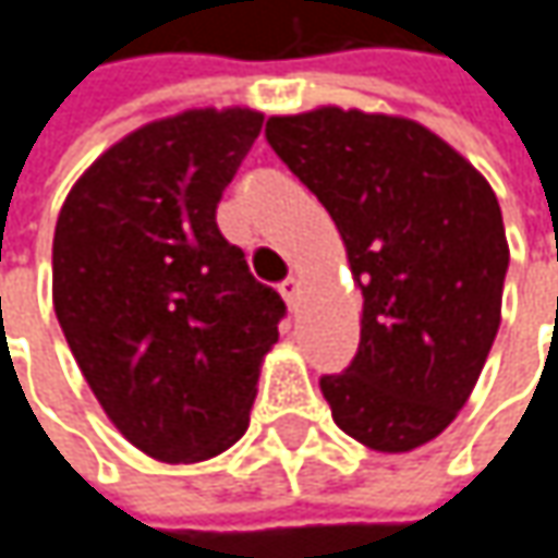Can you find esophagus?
<instances>
[{
	"instance_id": "34e87169",
	"label": "esophagus",
	"mask_w": 558,
	"mask_h": 558,
	"mask_svg": "<svg viewBox=\"0 0 558 558\" xmlns=\"http://www.w3.org/2000/svg\"><path fill=\"white\" fill-rule=\"evenodd\" d=\"M280 296L287 300V306L296 312V306H300V296H303V283H300V278H287L283 283H280Z\"/></svg>"
}]
</instances>
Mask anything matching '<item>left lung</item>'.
Masks as SVG:
<instances>
[{
  "instance_id": "8db88e82",
  "label": "left lung",
  "mask_w": 558,
  "mask_h": 558,
  "mask_svg": "<svg viewBox=\"0 0 558 558\" xmlns=\"http://www.w3.org/2000/svg\"><path fill=\"white\" fill-rule=\"evenodd\" d=\"M265 138L331 214L363 290L356 356L318 378L335 423L388 454L436 439L499 331L508 243L496 192L401 116L322 107L271 116Z\"/></svg>"
}]
</instances>
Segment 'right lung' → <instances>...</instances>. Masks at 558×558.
Here are the masks:
<instances>
[{"mask_svg": "<svg viewBox=\"0 0 558 558\" xmlns=\"http://www.w3.org/2000/svg\"><path fill=\"white\" fill-rule=\"evenodd\" d=\"M262 113L185 110L142 125L69 192L52 306L113 426L167 464L227 451L248 426L287 306L217 230V202Z\"/></svg>", "mask_w": 558, "mask_h": 558, "instance_id": "obj_1", "label": "right lung"}]
</instances>
